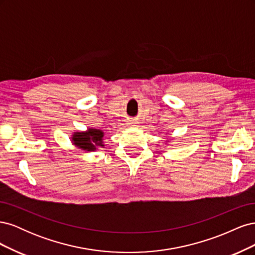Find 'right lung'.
I'll use <instances>...</instances> for the list:
<instances>
[{"instance_id": "right-lung-1", "label": "right lung", "mask_w": 255, "mask_h": 255, "mask_svg": "<svg viewBox=\"0 0 255 255\" xmlns=\"http://www.w3.org/2000/svg\"><path fill=\"white\" fill-rule=\"evenodd\" d=\"M103 132L97 128H89L86 133H75L73 135L72 140L75 145L86 151H94L96 146H104L103 141Z\"/></svg>"}]
</instances>
